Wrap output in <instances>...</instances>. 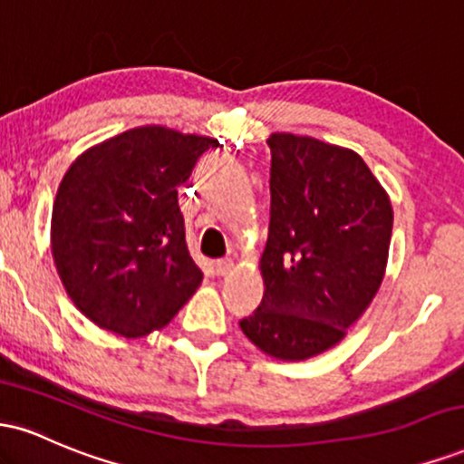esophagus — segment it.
Segmentation results:
<instances>
[{"mask_svg": "<svg viewBox=\"0 0 464 464\" xmlns=\"http://www.w3.org/2000/svg\"><path fill=\"white\" fill-rule=\"evenodd\" d=\"M214 270L218 276H225L233 270V259L231 257H222V259H216L214 262Z\"/></svg>", "mask_w": 464, "mask_h": 464, "instance_id": "1", "label": "esophagus"}]
</instances>
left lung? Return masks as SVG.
<instances>
[{"instance_id": "1", "label": "left lung", "mask_w": 464, "mask_h": 464, "mask_svg": "<svg viewBox=\"0 0 464 464\" xmlns=\"http://www.w3.org/2000/svg\"><path fill=\"white\" fill-rule=\"evenodd\" d=\"M268 148L266 292L239 327L276 360H307L340 343L380 290L392 207L353 150L290 132Z\"/></svg>"}]
</instances>
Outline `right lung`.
Here are the masks:
<instances>
[{"instance_id":"add662e5","label":"right lung","mask_w":464,"mask_h":464,"mask_svg":"<svg viewBox=\"0 0 464 464\" xmlns=\"http://www.w3.org/2000/svg\"><path fill=\"white\" fill-rule=\"evenodd\" d=\"M209 148H218L211 137L141 126L67 169L52 211V255L73 305L98 327L140 338L165 327L200 285L179 185Z\"/></svg>"}]
</instances>
